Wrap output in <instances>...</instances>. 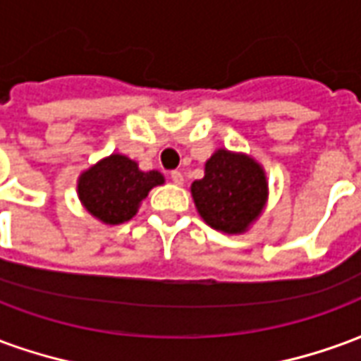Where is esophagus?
<instances>
[{
    "instance_id": "obj_1",
    "label": "esophagus",
    "mask_w": 361,
    "mask_h": 361,
    "mask_svg": "<svg viewBox=\"0 0 361 361\" xmlns=\"http://www.w3.org/2000/svg\"><path fill=\"white\" fill-rule=\"evenodd\" d=\"M170 180H172L176 185H181V183H183V173L178 172V170H173V172H170Z\"/></svg>"
}]
</instances>
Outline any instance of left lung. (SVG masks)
I'll list each match as a JSON object with an SVG mask.
<instances>
[{"label":"left lung","mask_w":361,"mask_h":361,"mask_svg":"<svg viewBox=\"0 0 361 361\" xmlns=\"http://www.w3.org/2000/svg\"><path fill=\"white\" fill-rule=\"evenodd\" d=\"M191 195L201 219L224 234H243L261 216L269 197L265 170L247 154L219 149L193 181Z\"/></svg>","instance_id":"8db88e82"}]
</instances>
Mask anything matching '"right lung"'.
<instances>
[{
	"label": "right lung",
	"instance_id": "right-lung-1",
	"mask_svg": "<svg viewBox=\"0 0 361 361\" xmlns=\"http://www.w3.org/2000/svg\"><path fill=\"white\" fill-rule=\"evenodd\" d=\"M164 183L157 170L142 172L131 158L110 154L79 176L77 193L87 211L104 224H123L139 211L149 191Z\"/></svg>",
	"mask_w": 361,
	"mask_h": 361
}]
</instances>
